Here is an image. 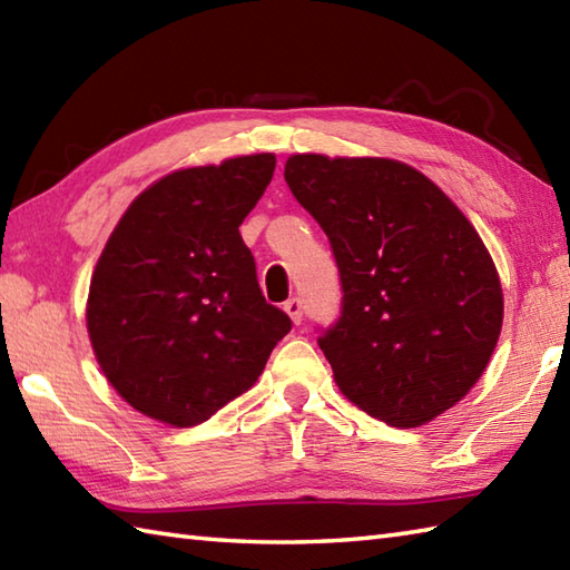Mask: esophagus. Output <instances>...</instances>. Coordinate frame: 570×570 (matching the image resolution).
Returning <instances> with one entry per match:
<instances>
[{"label": "esophagus", "mask_w": 570, "mask_h": 570, "mask_svg": "<svg viewBox=\"0 0 570 570\" xmlns=\"http://www.w3.org/2000/svg\"><path fill=\"white\" fill-rule=\"evenodd\" d=\"M284 311L288 313V318H292L296 325L304 321V306H301L298 298H288L284 304Z\"/></svg>", "instance_id": "34e87169"}]
</instances>
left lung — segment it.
I'll return each mask as SVG.
<instances>
[{
    "instance_id": "8db88e82",
    "label": "left lung",
    "mask_w": 570,
    "mask_h": 570,
    "mask_svg": "<svg viewBox=\"0 0 570 570\" xmlns=\"http://www.w3.org/2000/svg\"><path fill=\"white\" fill-rule=\"evenodd\" d=\"M284 178L341 272V318L318 337L341 392L396 429L455 406L485 372L504 313L475 227L431 178L394 159L294 154Z\"/></svg>"
}]
</instances>
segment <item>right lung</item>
<instances>
[{
  "label": "right lung",
  "instance_id": "1",
  "mask_svg": "<svg viewBox=\"0 0 570 570\" xmlns=\"http://www.w3.org/2000/svg\"><path fill=\"white\" fill-rule=\"evenodd\" d=\"M274 154L168 174L131 200L90 278L88 335L117 394L188 429L259 380L292 318L266 304L239 225Z\"/></svg>",
  "mask_w": 570,
  "mask_h": 570
}]
</instances>
